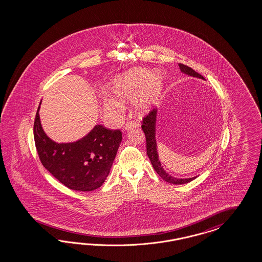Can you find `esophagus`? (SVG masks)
Returning <instances> with one entry per match:
<instances>
[{"label":"esophagus","instance_id":"obj_1","mask_svg":"<svg viewBox=\"0 0 262 262\" xmlns=\"http://www.w3.org/2000/svg\"><path fill=\"white\" fill-rule=\"evenodd\" d=\"M138 125H139V124H138L136 121L129 120V121H127V123L124 125L123 128H124L125 130H127V129H129V128H132L133 127H137Z\"/></svg>","mask_w":262,"mask_h":262}]
</instances>
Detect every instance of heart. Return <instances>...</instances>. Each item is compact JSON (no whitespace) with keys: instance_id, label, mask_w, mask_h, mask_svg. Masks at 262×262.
I'll return each instance as SVG.
<instances>
[{"instance_id":"1","label":"heart","mask_w":262,"mask_h":262,"mask_svg":"<svg viewBox=\"0 0 262 262\" xmlns=\"http://www.w3.org/2000/svg\"><path fill=\"white\" fill-rule=\"evenodd\" d=\"M148 74L144 70H135L125 74L116 79L112 93L114 95L113 102H107L104 105V110L110 113H116L118 111L117 103H114L117 99L129 98L136 95L142 88L140 95L136 100V107L139 111H147L151 105L158 102L162 89V80L159 76H151L148 79ZM146 84L145 85L144 83Z\"/></svg>"}]
</instances>
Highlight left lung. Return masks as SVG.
<instances>
[{"instance_id": "1", "label": "left lung", "mask_w": 262, "mask_h": 262, "mask_svg": "<svg viewBox=\"0 0 262 262\" xmlns=\"http://www.w3.org/2000/svg\"><path fill=\"white\" fill-rule=\"evenodd\" d=\"M179 67H180L181 71L189 75V76L205 79L202 75L194 71L187 65L179 63ZM156 121H157V108L154 107L143 117L142 125H141L143 132L145 134V137H146L147 155L151 160V165L154 167V169L167 183H173V184H183V183H189L191 181H193L194 179H196V177L189 178V179H176L174 177L167 174L166 171L163 169V166L161 165V163L159 161V155L157 151V142H156V135H156Z\"/></svg>"}]
</instances>
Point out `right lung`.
Returning <instances> with one entry per match:
<instances>
[{"instance_id":"right-lung-1","label":"right lung","mask_w":262,"mask_h":262,"mask_svg":"<svg viewBox=\"0 0 262 262\" xmlns=\"http://www.w3.org/2000/svg\"><path fill=\"white\" fill-rule=\"evenodd\" d=\"M38 111L39 107L33 124V136L42 165L70 189L99 188L110 174L122 141L121 130L97 125L77 142L57 144L43 132Z\"/></svg>"}]
</instances>
